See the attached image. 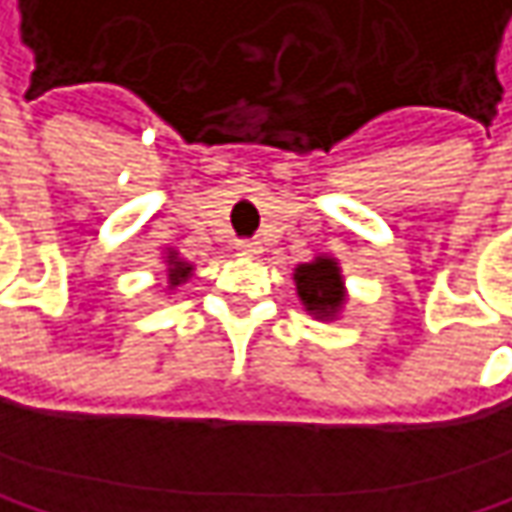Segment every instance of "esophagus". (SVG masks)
Returning a JSON list of instances; mask_svg holds the SVG:
<instances>
[{"label": "esophagus", "mask_w": 512, "mask_h": 512, "mask_svg": "<svg viewBox=\"0 0 512 512\" xmlns=\"http://www.w3.org/2000/svg\"><path fill=\"white\" fill-rule=\"evenodd\" d=\"M237 252L243 257L263 255V243H257V240H240V243H237Z\"/></svg>", "instance_id": "1"}]
</instances>
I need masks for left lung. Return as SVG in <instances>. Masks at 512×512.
<instances>
[{
  "label": "left lung",
  "mask_w": 512,
  "mask_h": 512,
  "mask_svg": "<svg viewBox=\"0 0 512 512\" xmlns=\"http://www.w3.org/2000/svg\"><path fill=\"white\" fill-rule=\"evenodd\" d=\"M296 296L302 307L319 322H334L349 304V290L340 260L331 255H316L293 269Z\"/></svg>",
  "instance_id": "obj_1"
}]
</instances>
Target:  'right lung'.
Returning <instances> with one entry per match:
<instances>
[{
    "label": "right lung",
    "mask_w": 512,
    "mask_h": 512,
    "mask_svg": "<svg viewBox=\"0 0 512 512\" xmlns=\"http://www.w3.org/2000/svg\"><path fill=\"white\" fill-rule=\"evenodd\" d=\"M163 266H166V293L169 296L193 278V263L187 257H181V252L172 246L163 249Z\"/></svg>",
    "instance_id": "1"
}]
</instances>
